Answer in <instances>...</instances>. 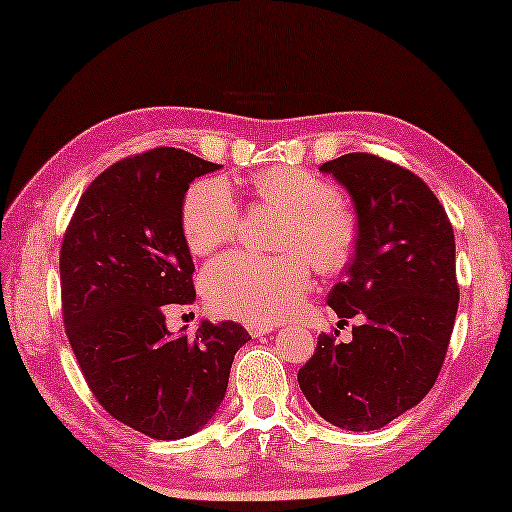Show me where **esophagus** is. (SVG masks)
<instances>
[{"instance_id": "obj_1", "label": "esophagus", "mask_w": 512, "mask_h": 512, "mask_svg": "<svg viewBox=\"0 0 512 512\" xmlns=\"http://www.w3.org/2000/svg\"><path fill=\"white\" fill-rule=\"evenodd\" d=\"M248 332H250V336H266L268 332H273L275 330V325H257V323H248V328H246Z\"/></svg>"}]
</instances>
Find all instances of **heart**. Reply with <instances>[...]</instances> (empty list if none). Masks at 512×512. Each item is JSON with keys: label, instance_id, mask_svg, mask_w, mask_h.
<instances>
[{"label": "heart", "instance_id": "heart-1", "mask_svg": "<svg viewBox=\"0 0 512 512\" xmlns=\"http://www.w3.org/2000/svg\"><path fill=\"white\" fill-rule=\"evenodd\" d=\"M253 189L264 204L286 213L277 235V246L286 253H228L204 268L200 286L215 312L275 323L295 310L310 288V264L323 275L341 273L350 264L356 220L334 184L306 169L259 171ZM237 228L239 204L228 184L220 178L195 182L182 204V233L191 253L206 255L233 242Z\"/></svg>", "mask_w": 512, "mask_h": 512}]
</instances>
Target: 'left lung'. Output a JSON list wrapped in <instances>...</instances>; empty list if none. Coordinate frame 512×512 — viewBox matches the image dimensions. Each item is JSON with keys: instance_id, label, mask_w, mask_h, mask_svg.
<instances>
[{"instance_id": "1", "label": "left lung", "mask_w": 512, "mask_h": 512, "mask_svg": "<svg viewBox=\"0 0 512 512\" xmlns=\"http://www.w3.org/2000/svg\"><path fill=\"white\" fill-rule=\"evenodd\" d=\"M350 193L354 259L328 295L341 321L361 317L352 341L319 334L299 387L334 427L374 431L416 407L447 356L460 288L453 226L416 173L374 154L321 165Z\"/></svg>"}]
</instances>
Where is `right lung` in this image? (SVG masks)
I'll return each instance as SVG.
<instances>
[{
	"label": "right lung",
	"mask_w": 512,
	"mask_h": 512,
	"mask_svg": "<svg viewBox=\"0 0 512 512\" xmlns=\"http://www.w3.org/2000/svg\"><path fill=\"white\" fill-rule=\"evenodd\" d=\"M220 167L176 147L118 160L85 189L61 244L63 323L81 372L110 416L156 440L213 418L250 341L235 321H202L193 336L165 323L167 306L195 299L184 195Z\"/></svg>",
	"instance_id": "1"
}]
</instances>
